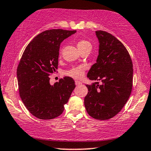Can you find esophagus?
<instances>
[{
  "label": "esophagus",
  "instance_id": "1",
  "mask_svg": "<svg viewBox=\"0 0 151 151\" xmlns=\"http://www.w3.org/2000/svg\"><path fill=\"white\" fill-rule=\"evenodd\" d=\"M75 84H76V86H79L81 84V82L79 81H75Z\"/></svg>",
  "mask_w": 151,
  "mask_h": 151
}]
</instances>
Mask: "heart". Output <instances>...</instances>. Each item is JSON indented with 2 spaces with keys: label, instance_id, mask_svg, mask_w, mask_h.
<instances>
[{
  "label": "heart",
  "instance_id": "1",
  "mask_svg": "<svg viewBox=\"0 0 151 151\" xmlns=\"http://www.w3.org/2000/svg\"><path fill=\"white\" fill-rule=\"evenodd\" d=\"M77 46L80 52L88 49V48H91V44L90 42L86 41V40H80L77 42ZM85 70L86 67L84 65L76 66V67H73L69 70L65 71V74L68 77L73 78V79H79L83 77Z\"/></svg>",
  "mask_w": 151,
  "mask_h": 151
}]
</instances>
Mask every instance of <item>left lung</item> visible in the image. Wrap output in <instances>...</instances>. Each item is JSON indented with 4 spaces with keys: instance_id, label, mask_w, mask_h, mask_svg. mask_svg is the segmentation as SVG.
Wrapping results in <instances>:
<instances>
[{
    "instance_id": "1",
    "label": "left lung",
    "mask_w": 151,
    "mask_h": 151,
    "mask_svg": "<svg viewBox=\"0 0 151 151\" xmlns=\"http://www.w3.org/2000/svg\"><path fill=\"white\" fill-rule=\"evenodd\" d=\"M96 35L99 55L87 75L96 82L86 85L88 92L84 105L92 118L106 120L118 114L127 102L132 91L133 69L129 53L121 41L101 30L96 31Z\"/></svg>"
}]
</instances>
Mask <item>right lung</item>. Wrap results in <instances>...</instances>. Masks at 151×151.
I'll use <instances>...</instances> for the list:
<instances>
[{"instance_id": "right-lung-1", "label": "right lung", "mask_w": 151, "mask_h": 151, "mask_svg": "<svg viewBox=\"0 0 151 151\" xmlns=\"http://www.w3.org/2000/svg\"><path fill=\"white\" fill-rule=\"evenodd\" d=\"M76 30H45L28 44L17 68L19 94L30 113L41 119L57 117L64 110L75 88L73 79L65 77L50 85V75L57 72L59 48Z\"/></svg>"}]
</instances>
